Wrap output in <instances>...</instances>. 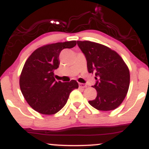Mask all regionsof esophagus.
Masks as SVG:
<instances>
[{
	"instance_id": "1",
	"label": "esophagus",
	"mask_w": 149,
	"mask_h": 149,
	"mask_svg": "<svg viewBox=\"0 0 149 149\" xmlns=\"http://www.w3.org/2000/svg\"><path fill=\"white\" fill-rule=\"evenodd\" d=\"M79 86L80 88H86V86L84 84H82V83H79Z\"/></svg>"
}]
</instances>
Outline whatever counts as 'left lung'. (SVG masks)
<instances>
[{
	"instance_id": "left-lung-1",
	"label": "left lung",
	"mask_w": 149,
	"mask_h": 149,
	"mask_svg": "<svg viewBox=\"0 0 149 149\" xmlns=\"http://www.w3.org/2000/svg\"><path fill=\"white\" fill-rule=\"evenodd\" d=\"M89 73H95L97 97L89 103L99 111H111L125 100L130 86V70L123 59L109 47L89 41H78Z\"/></svg>"
}]
</instances>
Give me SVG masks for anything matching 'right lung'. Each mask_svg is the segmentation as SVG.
Returning a JSON list of instances; mask_svg holds the SVG:
<instances>
[{
  "label": "right lung",
  "instance_id": "1",
  "mask_svg": "<svg viewBox=\"0 0 149 149\" xmlns=\"http://www.w3.org/2000/svg\"><path fill=\"white\" fill-rule=\"evenodd\" d=\"M76 45V41L47 44L35 50L26 60L20 75V89L27 103L38 113H57L65 106L70 92L79 87L76 80L56 81L54 77L62 50Z\"/></svg>",
  "mask_w": 149,
  "mask_h": 149
}]
</instances>
